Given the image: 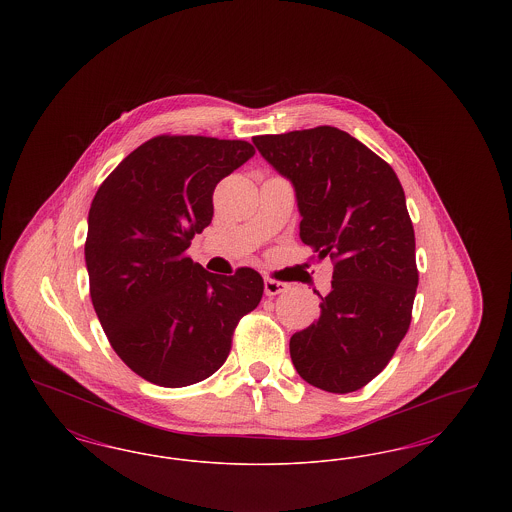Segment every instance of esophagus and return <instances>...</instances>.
Masks as SVG:
<instances>
[{
  "label": "esophagus",
  "instance_id": "34e87169",
  "mask_svg": "<svg viewBox=\"0 0 512 512\" xmlns=\"http://www.w3.org/2000/svg\"><path fill=\"white\" fill-rule=\"evenodd\" d=\"M288 290V284L286 282H280V280H274V278H265V293L267 295H278V293H284Z\"/></svg>",
  "mask_w": 512,
  "mask_h": 512
}]
</instances>
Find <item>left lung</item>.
<instances>
[{"label": "left lung", "instance_id": "obj_1", "mask_svg": "<svg viewBox=\"0 0 512 512\" xmlns=\"http://www.w3.org/2000/svg\"><path fill=\"white\" fill-rule=\"evenodd\" d=\"M253 144L292 180L301 242L334 265L330 293L315 290L320 317L290 340L293 366L320 390H361L390 363L413 318L418 268L403 186L382 157L334 126Z\"/></svg>", "mask_w": 512, "mask_h": 512}]
</instances>
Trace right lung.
Wrapping results in <instances>:
<instances>
[{"label": "right lung", "instance_id": "1", "mask_svg": "<svg viewBox=\"0 0 512 512\" xmlns=\"http://www.w3.org/2000/svg\"><path fill=\"white\" fill-rule=\"evenodd\" d=\"M253 155L244 140L161 134L94 195L84 244L92 305L115 353L151 384L184 388L215 374L263 297L257 270L213 274L186 253L213 220L217 184Z\"/></svg>", "mask_w": 512, "mask_h": 512}]
</instances>
